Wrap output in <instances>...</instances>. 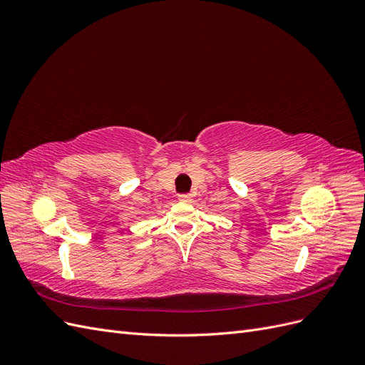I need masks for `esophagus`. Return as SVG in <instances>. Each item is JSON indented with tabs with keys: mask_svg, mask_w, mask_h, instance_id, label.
Returning a JSON list of instances; mask_svg holds the SVG:
<instances>
[{
	"mask_svg": "<svg viewBox=\"0 0 365 365\" xmlns=\"http://www.w3.org/2000/svg\"><path fill=\"white\" fill-rule=\"evenodd\" d=\"M178 200L182 201V202H190L192 201V195L190 193H184V195H180Z\"/></svg>",
	"mask_w": 365,
	"mask_h": 365,
	"instance_id": "obj_1",
	"label": "esophagus"
}]
</instances>
